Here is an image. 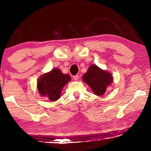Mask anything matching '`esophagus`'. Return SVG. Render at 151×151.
Listing matches in <instances>:
<instances>
[{"mask_svg": "<svg viewBox=\"0 0 151 151\" xmlns=\"http://www.w3.org/2000/svg\"><path fill=\"white\" fill-rule=\"evenodd\" d=\"M73 79L75 81H77L78 79V75H75V76H73Z\"/></svg>", "mask_w": 151, "mask_h": 151, "instance_id": "obj_1", "label": "esophagus"}]
</instances>
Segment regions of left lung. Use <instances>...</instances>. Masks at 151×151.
Listing matches in <instances>:
<instances>
[{"label": "left lung", "instance_id": "1", "mask_svg": "<svg viewBox=\"0 0 151 151\" xmlns=\"http://www.w3.org/2000/svg\"><path fill=\"white\" fill-rule=\"evenodd\" d=\"M82 78L90 86L94 94L99 96L105 93L107 86L111 85L113 81L112 74L102 70L95 65L89 66Z\"/></svg>", "mask_w": 151, "mask_h": 151}]
</instances>
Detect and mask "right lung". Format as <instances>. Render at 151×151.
<instances>
[{
    "mask_svg": "<svg viewBox=\"0 0 151 151\" xmlns=\"http://www.w3.org/2000/svg\"><path fill=\"white\" fill-rule=\"evenodd\" d=\"M70 78L68 74L65 75L60 69L55 68L40 76L37 83L38 91L41 96L55 101L60 98L61 91Z\"/></svg>",
    "mask_w": 151,
    "mask_h": 151,
    "instance_id": "right-lung-1",
    "label": "right lung"
}]
</instances>
